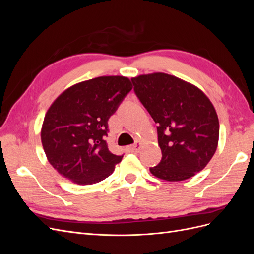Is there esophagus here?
Segmentation results:
<instances>
[{"mask_svg":"<svg viewBox=\"0 0 254 254\" xmlns=\"http://www.w3.org/2000/svg\"><path fill=\"white\" fill-rule=\"evenodd\" d=\"M140 148H141V143L140 142H136L133 145H130L128 147V149L130 151H132V152H137L140 150Z\"/></svg>","mask_w":254,"mask_h":254,"instance_id":"esophagus-1","label":"esophagus"}]
</instances>
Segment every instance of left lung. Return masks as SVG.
Wrapping results in <instances>:
<instances>
[{
    "label": "left lung",
    "mask_w": 254,
    "mask_h": 254,
    "mask_svg": "<svg viewBox=\"0 0 254 254\" xmlns=\"http://www.w3.org/2000/svg\"><path fill=\"white\" fill-rule=\"evenodd\" d=\"M134 93L157 123L162 159L150 173L166 181L187 180L202 171L217 148L219 122L203 92L173 75L131 78Z\"/></svg>",
    "instance_id": "8db88e82"
}]
</instances>
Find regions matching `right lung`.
<instances>
[{
    "instance_id": "right-lung-1",
    "label": "right lung",
    "mask_w": 254,
    "mask_h": 254,
    "mask_svg": "<svg viewBox=\"0 0 254 254\" xmlns=\"http://www.w3.org/2000/svg\"><path fill=\"white\" fill-rule=\"evenodd\" d=\"M132 89L124 76H101L64 91L49 108L41 142L51 165L80 186L109 177L123 156L112 153L105 137L108 120Z\"/></svg>"
}]
</instances>
